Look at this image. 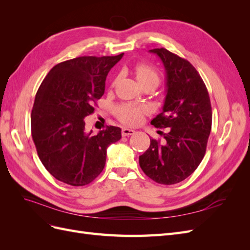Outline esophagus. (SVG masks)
<instances>
[{"label": "esophagus", "instance_id": "1", "mask_svg": "<svg viewBox=\"0 0 250 250\" xmlns=\"http://www.w3.org/2000/svg\"><path fill=\"white\" fill-rule=\"evenodd\" d=\"M134 132L135 131L133 129H129V128H126V127L122 128V135H123V137H129V135L134 134Z\"/></svg>", "mask_w": 250, "mask_h": 250}]
</instances>
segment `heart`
Masks as SVG:
<instances>
[{"label": "heart", "mask_w": 250, "mask_h": 250, "mask_svg": "<svg viewBox=\"0 0 250 250\" xmlns=\"http://www.w3.org/2000/svg\"><path fill=\"white\" fill-rule=\"evenodd\" d=\"M133 73L141 86L144 84H147V83H153L156 86L158 81H160L158 73L152 66L147 63H138L134 66ZM115 112L116 116L122 121V122L128 125H135L142 120L143 115L145 113V108L143 106H140V105L124 103L118 105L115 109Z\"/></svg>", "instance_id": "heart-1"}]
</instances>
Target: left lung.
I'll return each instance as SVG.
<instances>
[{
	"label": "left lung",
	"mask_w": 250,
	"mask_h": 250,
	"mask_svg": "<svg viewBox=\"0 0 250 250\" xmlns=\"http://www.w3.org/2000/svg\"><path fill=\"white\" fill-rule=\"evenodd\" d=\"M150 52L162 59L167 74L163 111L151 124L169 128V132L164 133V142L150 139V147L139 161L144 173L155 183L175 185L190 176L206 154L211 105L202 78L187 59L164 48Z\"/></svg>",
	"instance_id": "left-lung-1"
}]
</instances>
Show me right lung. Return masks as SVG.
<instances>
[{
  "label": "right lung",
  "mask_w": 250,
  "mask_h": 250,
  "mask_svg": "<svg viewBox=\"0 0 250 250\" xmlns=\"http://www.w3.org/2000/svg\"><path fill=\"white\" fill-rule=\"evenodd\" d=\"M123 55L65 60L52 67L37 90L32 139L41 162L57 180L74 187L92 183L104 169L107 147L122 137L116 126L87 132L84 118L94 112L108 72Z\"/></svg>",
  "instance_id": "add662e5"
}]
</instances>
